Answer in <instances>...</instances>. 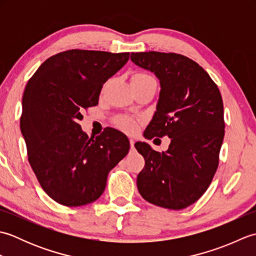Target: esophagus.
Instances as JSON below:
<instances>
[{"label":"esophagus","mask_w":256,"mask_h":256,"mask_svg":"<svg viewBox=\"0 0 256 256\" xmlns=\"http://www.w3.org/2000/svg\"><path fill=\"white\" fill-rule=\"evenodd\" d=\"M134 144H135V140L133 138H130V145H131V148H134Z\"/></svg>","instance_id":"obj_1"}]
</instances>
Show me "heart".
Here are the masks:
<instances>
[{
    "instance_id": "obj_1",
    "label": "heart",
    "mask_w": 256,
    "mask_h": 256,
    "mask_svg": "<svg viewBox=\"0 0 256 256\" xmlns=\"http://www.w3.org/2000/svg\"><path fill=\"white\" fill-rule=\"evenodd\" d=\"M132 79H153L148 74H143V72H138L136 74L133 76ZM116 126L122 130V131L126 132V133H135L138 130V123L136 121H134L132 118H118L116 122Z\"/></svg>"
}]
</instances>
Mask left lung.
Returning a JSON list of instances; mask_svg holds the SVG:
<instances>
[{
	"instance_id": "1",
	"label": "left lung",
	"mask_w": 256,
	"mask_h": 256,
	"mask_svg": "<svg viewBox=\"0 0 256 256\" xmlns=\"http://www.w3.org/2000/svg\"><path fill=\"white\" fill-rule=\"evenodd\" d=\"M131 60L154 72L160 84L156 112L145 138H170L162 153L144 142L135 143L145 160L138 189L155 206L187 208L206 192L219 165L224 138L221 94L208 72L186 56L132 52Z\"/></svg>"
}]
</instances>
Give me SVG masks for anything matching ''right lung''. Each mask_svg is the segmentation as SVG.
Instances as JSON below:
<instances>
[{"instance_id": "add662e5", "label": "right lung", "mask_w": 256, "mask_h": 256, "mask_svg": "<svg viewBox=\"0 0 256 256\" xmlns=\"http://www.w3.org/2000/svg\"><path fill=\"white\" fill-rule=\"evenodd\" d=\"M128 57L130 52L66 50L42 62L26 84L20 131L27 156L42 188L58 204L94 202L104 192L108 172L128 153L122 132L110 128L92 140L78 123Z\"/></svg>"}]
</instances>
